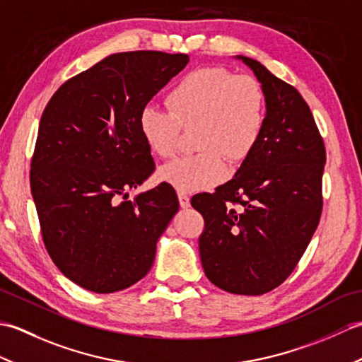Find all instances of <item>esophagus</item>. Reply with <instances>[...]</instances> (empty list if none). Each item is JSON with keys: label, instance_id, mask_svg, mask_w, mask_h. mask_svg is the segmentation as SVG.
Returning a JSON list of instances; mask_svg holds the SVG:
<instances>
[{"label": "esophagus", "instance_id": "34e87169", "mask_svg": "<svg viewBox=\"0 0 362 362\" xmlns=\"http://www.w3.org/2000/svg\"><path fill=\"white\" fill-rule=\"evenodd\" d=\"M179 204L182 209H188L189 206V197L187 193H183V191H179Z\"/></svg>", "mask_w": 362, "mask_h": 362}]
</instances>
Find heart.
<instances>
[{
    "label": "heart",
    "instance_id": "b5f03b06",
    "mask_svg": "<svg viewBox=\"0 0 362 362\" xmlns=\"http://www.w3.org/2000/svg\"><path fill=\"white\" fill-rule=\"evenodd\" d=\"M160 110L146 105L138 127L149 151L161 158L179 148L182 129H193V156L177 158L160 169V179L179 191L218 185L227 173L226 158L238 165L258 144L266 122V96L252 76H235L226 68L188 73L166 96Z\"/></svg>",
    "mask_w": 362,
    "mask_h": 362
}]
</instances>
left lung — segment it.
I'll list each match as a JSON object with an SVG mask.
<instances>
[{"label": "left lung", "mask_w": 362, "mask_h": 362, "mask_svg": "<svg viewBox=\"0 0 362 362\" xmlns=\"http://www.w3.org/2000/svg\"><path fill=\"white\" fill-rule=\"evenodd\" d=\"M266 96V122L255 149L232 180L191 199L205 228L204 272L232 294L261 296L288 279L322 214L325 146L298 91L258 60L238 56Z\"/></svg>", "instance_id": "1"}]
</instances>
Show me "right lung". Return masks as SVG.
Segmentation results:
<instances>
[{
	"mask_svg": "<svg viewBox=\"0 0 362 362\" xmlns=\"http://www.w3.org/2000/svg\"><path fill=\"white\" fill-rule=\"evenodd\" d=\"M188 62V54H112L62 83L45 107L30 191L51 259L83 289L110 294L141 280L179 210L169 183L134 201L127 191L156 169L140 113Z\"/></svg>",
	"mask_w": 362,
	"mask_h": 362,
	"instance_id": "obj_1",
	"label": "right lung"
}]
</instances>
